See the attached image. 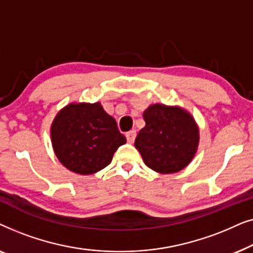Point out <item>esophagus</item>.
Listing matches in <instances>:
<instances>
[{
    "label": "esophagus",
    "instance_id": "obj_1",
    "mask_svg": "<svg viewBox=\"0 0 253 253\" xmlns=\"http://www.w3.org/2000/svg\"><path fill=\"white\" fill-rule=\"evenodd\" d=\"M136 136H137V133L134 130H131V131H129V132L126 133V140L129 141V143H133L134 139H136Z\"/></svg>",
    "mask_w": 253,
    "mask_h": 253
}]
</instances>
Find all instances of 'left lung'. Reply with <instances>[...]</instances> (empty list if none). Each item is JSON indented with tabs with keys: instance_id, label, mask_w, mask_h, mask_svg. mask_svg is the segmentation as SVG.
Returning <instances> with one entry per match:
<instances>
[{
	"instance_id": "1",
	"label": "left lung",
	"mask_w": 253,
	"mask_h": 253,
	"mask_svg": "<svg viewBox=\"0 0 253 253\" xmlns=\"http://www.w3.org/2000/svg\"><path fill=\"white\" fill-rule=\"evenodd\" d=\"M146 126L138 133L134 146L145 165L161 174L182 170L195 157L198 127L185 110L165 105L150 106L144 112Z\"/></svg>"
}]
</instances>
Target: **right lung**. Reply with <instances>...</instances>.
I'll use <instances>...</instances> for the list:
<instances>
[{
	"mask_svg": "<svg viewBox=\"0 0 253 253\" xmlns=\"http://www.w3.org/2000/svg\"><path fill=\"white\" fill-rule=\"evenodd\" d=\"M126 141L116 121L99 102L69 105L57 114L51 126V143L58 160L81 175L94 174L107 167Z\"/></svg>",
	"mask_w": 253,
	"mask_h": 253,
	"instance_id": "1",
	"label": "right lung"
}]
</instances>
